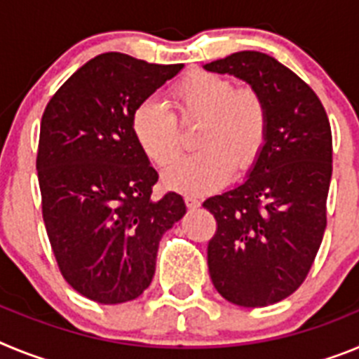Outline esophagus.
<instances>
[{"instance_id": "34e87169", "label": "esophagus", "mask_w": 359, "mask_h": 359, "mask_svg": "<svg viewBox=\"0 0 359 359\" xmlns=\"http://www.w3.org/2000/svg\"><path fill=\"white\" fill-rule=\"evenodd\" d=\"M185 205L189 208H196V207H199V205H201V199H199L198 196H194V194H189V196H185Z\"/></svg>"}]
</instances>
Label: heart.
Returning a JSON list of instances; mask_svg holds the SVG:
<instances>
[{
  "instance_id": "obj_1",
  "label": "heart",
  "mask_w": 359,
  "mask_h": 359,
  "mask_svg": "<svg viewBox=\"0 0 359 359\" xmlns=\"http://www.w3.org/2000/svg\"><path fill=\"white\" fill-rule=\"evenodd\" d=\"M174 115L160 100L136 106L131 131L145 158L156 167L172 163L182 151L180 122L201 120L196 135L198 154L180 160L163 174L165 185L187 194H205L230 180L231 167L248 169L268 133V109L253 90H236L228 79L192 72L170 90Z\"/></svg>"
}]
</instances>
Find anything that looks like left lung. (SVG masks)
Returning a JSON list of instances; mask_svg holds the SVG:
<instances>
[{
	"mask_svg": "<svg viewBox=\"0 0 359 359\" xmlns=\"http://www.w3.org/2000/svg\"><path fill=\"white\" fill-rule=\"evenodd\" d=\"M203 68L250 84L268 109L246 180L203 207L217 221L208 243L215 290L236 306H271L298 290L322 244L332 174L327 113L297 73L266 53L237 52Z\"/></svg>",
	"mask_w": 359,
	"mask_h": 359,
	"instance_id": "8db88e82",
	"label": "left lung"
}]
</instances>
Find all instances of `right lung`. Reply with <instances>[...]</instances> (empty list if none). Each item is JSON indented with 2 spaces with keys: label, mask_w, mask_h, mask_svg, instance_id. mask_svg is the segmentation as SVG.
Masks as SVG:
<instances>
[{
  "label": "right lung",
  "mask_w": 359,
  "mask_h": 359,
  "mask_svg": "<svg viewBox=\"0 0 359 359\" xmlns=\"http://www.w3.org/2000/svg\"><path fill=\"white\" fill-rule=\"evenodd\" d=\"M182 68L102 53L43 113L36 167L44 226L62 277L98 304L147 290L161 236L187 212L176 192L151 198L158 172L131 131L136 106Z\"/></svg>",
  "instance_id": "obj_1"
}]
</instances>
